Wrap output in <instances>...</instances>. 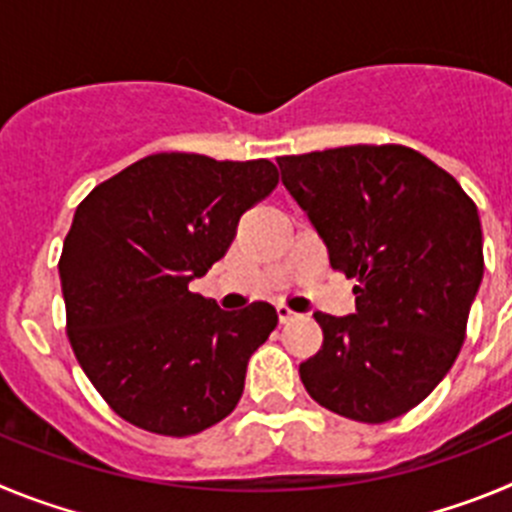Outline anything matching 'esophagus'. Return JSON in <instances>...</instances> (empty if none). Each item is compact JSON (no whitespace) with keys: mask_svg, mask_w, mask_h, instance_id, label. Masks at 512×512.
Returning a JSON list of instances; mask_svg holds the SVG:
<instances>
[{"mask_svg":"<svg viewBox=\"0 0 512 512\" xmlns=\"http://www.w3.org/2000/svg\"><path fill=\"white\" fill-rule=\"evenodd\" d=\"M277 315H279V323H289V320L297 318V312L289 310L287 305H277Z\"/></svg>","mask_w":512,"mask_h":512,"instance_id":"esophagus-1","label":"esophagus"}]
</instances>
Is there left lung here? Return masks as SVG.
<instances>
[{
  "label": "left lung",
  "mask_w": 512,
  "mask_h": 512,
  "mask_svg": "<svg viewBox=\"0 0 512 512\" xmlns=\"http://www.w3.org/2000/svg\"><path fill=\"white\" fill-rule=\"evenodd\" d=\"M330 266L356 279V312H315L323 346L300 364L315 402L387 423L436 390L467 336L485 256L477 205L449 171L405 146L277 158Z\"/></svg>",
  "instance_id": "left-lung-1"
}]
</instances>
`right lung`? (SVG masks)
<instances>
[{
    "label": "right lung",
    "mask_w": 512,
    "mask_h": 512,
    "mask_svg": "<svg viewBox=\"0 0 512 512\" xmlns=\"http://www.w3.org/2000/svg\"><path fill=\"white\" fill-rule=\"evenodd\" d=\"M277 184L266 158L153 153L76 207L58 261L66 333L120 418L182 438L233 413L277 310H220L189 282L223 259L243 212Z\"/></svg>",
    "instance_id": "1"
}]
</instances>
